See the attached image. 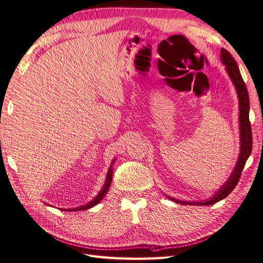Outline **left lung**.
Returning a JSON list of instances; mask_svg holds the SVG:
<instances>
[{
    "mask_svg": "<svg viewBox=\"0 0 263 263\" xmlns=\"http://www.w3.org/2000/svg\"><path fill=\"white\" fill-rule=\"evenodd\" d=\"M220 58L222 63L226 67V71L232 79V81L236 87V91L238 94V99H239V126H240V154L238 157L237 163L235 168L230 174L229 179L226 181V183L222 185L215 195H213L210 200L204 202H184L177 200V198L170 197L169 198L177 203L181 204H189V205H212L214 203H217L222 198L227 197L232 191L235 189V186L239 182L241 172L243 170V166L246 164L247 159L249 158L251 150H252V133H251V125L249 122V94L247 91L246 83L242 80V77L240 74L239 68L237 66V62L233 58V55L230 54L229 51L226 49L221 48L220 50Z\"/></svg>",
    "mask_w": 263,
    "mask_h": 263,
    "instance_id": "8db88e82",
    "label": "left lung"
}]
</instances>
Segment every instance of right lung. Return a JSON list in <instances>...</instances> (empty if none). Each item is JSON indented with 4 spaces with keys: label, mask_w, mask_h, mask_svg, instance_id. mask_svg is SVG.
<instances>
[{
    "label": "right lung",
    "mask_w": 263,
    "mask_h": 263,
    "mask_svg": "<svg viewBox=\"0 0 263 263\" xmlns=\"http://www.w3.org/2000/svg\"><path fill=\"white\" fill-rule=\"evenodd\" d=\"M115 160H116V159H114L113 162H112V164H110V166H109V169H108V172H107V176H106V180H105L104 185H103L102 190L100 191V193H99L97 196H95L91 202H89V203L85 204V205H83V206H80V208H76V209H67V210H66V209H60V210H62V211H67V212L84 211V210H89V209L93 208V206H95L97 204H99V203L102 201V198L104 197V196H105V194L107 193V191H108L109 185H110V182H112V178H113V168H112V165H113V163L115 162Z\"/></svg>",
    "instance_id": "obj_1"
}]
</instances>
